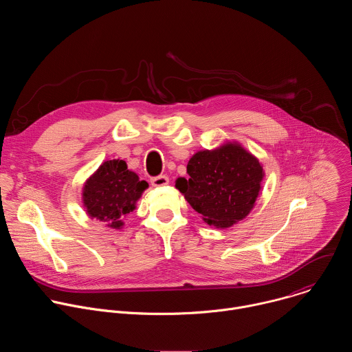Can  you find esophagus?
I'll return each instance as SVG.
<instances>
[{
  "mask_svg": "<svg viewBox=\"0 0 352 352\" xmlns=\"http://www.w3.org/2000/svg\"><path fill=\"white\" fill-rule=\"evenodd\" d=\"M150 182H152L153 186H164L168 184V177L167 175H157V177H153L152 179H150Z\"/></svg>",
  "mask_w": 352,
  "mask_h": 352,
  "instance_id": "esophagus-1",
  "label": "esophagus"
}]
</instances>
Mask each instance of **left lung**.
<instances>
[{"instance_id": "8db88e82", "label": "left lung", "mask_w": 352, "mask_h": 352, "mask_svg": "<svg viewBox=\"0 0 352 352\" xmlns=\"http://www.w3.org/2000/svg\"><path fill=\"white\" fill-rule=\"evenodd\" d=\"M186 171L189 178H178L175 186L205 223L220 228L249 214L265 175L258 159L236 143L195 153Z\"/></svg>"}]
</instances>
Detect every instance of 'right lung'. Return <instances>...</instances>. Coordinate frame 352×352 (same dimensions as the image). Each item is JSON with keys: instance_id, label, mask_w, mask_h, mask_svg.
Instances as JSON below:
<instances>
[{"instance_id": "add662e5", "label": "right lung", "mask_w": 352, "mask_h": 352, "mask_svg": "<svg viewBox=\"0 0 352 352\" xmlns=\"http://www.w3.org/2000/svg\"><path fill=\"white\" fill-rule=\"evenodd\" d=\"M148 186L129 171L124 160L104 162L86 181L83 204L91 219L111 228H121L122 219L135 209L136 200Z\"/></svg>"}]
</instances>
